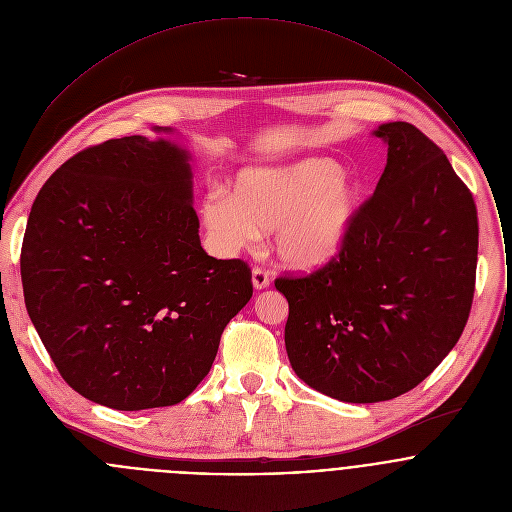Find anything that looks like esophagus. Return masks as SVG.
<instances>
[{
    "label": "esophagus",
    "instance_id": "esophagus-1",
    "mask_svg": "<svg viewBox=\"0 0 512 512\" xmlns=\"http://www.w3.org/2000/svg\"><path fill=\"white\" fill-rule=\"evenodd\" d=\"M252 284L256 290H264L270 286V274L264 268H254L252 270Z\"/></svg>",
    "mask_w": 512,
    "mask_h": 512
}]
</instances>
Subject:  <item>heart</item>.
Segmentation results:
<instances>
[{
	"label": "heart",
	"mask_w": 512,
	"mask_h": 512,
	"mask_svg": "<svg viewBox=\"0 0 512 512\" xmlns=\"http://www.w3.org/2000/svg\"><path fill=\"white\" fill-rule=\"evenodd\" d=\"M365 183L329 157L244 169L232 195L213 191L201 219L213 246L236 254L274 230L278 258L299 272L329 266L347 248L365 205Z\"/></svg>",
	"instance_id": "1"
}]
</instances>
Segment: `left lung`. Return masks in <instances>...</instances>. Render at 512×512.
<instances>
[{"label":"left lung","instance_id":"1","mask_svg":"<svg viewBox=\"0 0 512 512\" xmlns=\"http://www.w3.org/2000/svg\"><path fill=\"white\" fill-rule=\"evenodd\" d=\"M386 167L347 248L307 276H280L295 374L331 398L392 400L428 378L469 319L479 248L471 191L408 122L374 132Z\"/></svg>","mask_w":512,"mask_h":512}]
</instances>
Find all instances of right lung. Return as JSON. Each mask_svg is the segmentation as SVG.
Returning a JSON list of instances; mask_svg holds the SVG:
<instances>
[{"instance_id": "obj_1", "label": "right lung", "mask_w": 512, "mask_h": 512, "mask_svg": "<svg viewBox=\"0 0 512 512\" xmlns=\"http://www.w3.org/2000/svg\"><path fill=\"white\" fill-rule=\"evenodd\" d=\"M191 203L189 153L146 136L86 147L41 187L21 246L25 305L84 398L124 412L185 400L252 297L244 260L203 250Z\"/></svg>"}]
</instances>
